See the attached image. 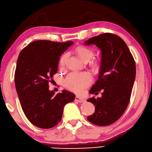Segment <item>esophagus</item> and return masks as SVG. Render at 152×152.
<instances>
[{"mask_svg": "<svg viewBox=\"0 0 152 152\" xmlns=\"http://www.w3.org/2000/svg\"><path fill=\"white\" fill-rule=\"evenodd\" d=\"M75 100L76 102H80V103H82V102H85V100H84V99L80 98V97H79V96H76L75 98Z\"/></svg>", "mask_w": 152, "mask_h": 152, "instance_id": "esophagus-1", "label": "esophagus"}]
</instances>
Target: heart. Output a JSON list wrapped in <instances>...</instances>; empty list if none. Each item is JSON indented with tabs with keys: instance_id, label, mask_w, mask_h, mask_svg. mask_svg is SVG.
I'll list each match as a JSON object with an SVG mask.
<instances>
[{
	"instance_id": "b5f03b06",
	"label": "heart",
	"mask_w": 152,
	"mask_h": 152,
	"mask_svg": "<svg viewBox=\"0 0 152 152\" xmlns=\"http://www.w3.org/2000/svg\"><path fill=\"white\" fill-rule=\"evenodd\" d=\"M75 51L80 60L84 62H87L94 56L92 49L83 45L77 46ZM67 57V53H64L60 56L58 60V66L60 68H63L65 66ZM91 64L94 66H97V60H92ZM92 80L91 75L87 72H72L68 74L65 79L64 85L70 91L80 93L91 85Z\"/></svg>"
}]
</instances>
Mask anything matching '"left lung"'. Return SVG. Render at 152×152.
<instances>
[{
	"instance_id": "8db88e82",
	"label": "left lung",
	"mask_w": 152,
	"mask_h": 152,
	"mask_svg": "<svg viewBox=\"0 0 152 152\" xmlns=\"http://www.w3.org/2000/svg\"><path fill=\"white\" fill-rule=\"evenodd\" d=\"M85 44L95 45L102 51L100 75L89 92L97 95L102 91V96L87 100L95 106L87 119L96 125H110L121 117L129 105L136 77L135 61L125 41L115 34H100Z\"/></svg>"
}]
</instances>
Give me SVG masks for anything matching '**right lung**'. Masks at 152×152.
I'll list each match as a JSON object with an SVG mask.
<instances>
[{
    "instance_id": "add662e5",
    "label": "right lung",
    "mask_w": 152,
    "mask_h": 152,
    "mask_svg": "<svg viewBox=\"0 0 152 152\" xmlns=\"http://www.w3.org/2000/svg\"><path fill=\"white\" fill-rule=\"evenodd\" d=\"M72 41H33L20 52L14 81L21 107L33 125L41 129L54 127L62 117L65 105L75 96L63 91L56 95L49 82L58 72V60Z\"/></svg>"
}]
</instances>
